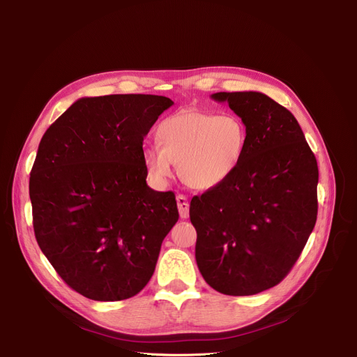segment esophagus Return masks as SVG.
I'll return each mask as SVG.
<instances>
[{
	"label": "esophagus",
	"mask_w": 357,
	"mask_h": 357,
	"mask_svg": "<svg viewBox=\"0 0 357 357\" xmlns=\"http://www.w3.org/2000/svg\"><path fill=\"white\" fill-rule=\"evenodd\" d=\"M177 207L181 219H188L189 218V201L185 195H177Z\"/></svg>",
	"instance_id": "esophagus-1"
}]
</instances>
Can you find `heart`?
<instances>
[{
    "label": "heart",
    "mask_w": 357,
    "mask_h": 357,
    "mask_svg": "<svg viewBox=\"0 0 357 357\" xmlns=\"http://www.w3.org/2000/svg\"><path fill=\"white\" fill-rule=\"evenodd\" d=\"M156 137L159 144L143 150L149 177L165 185L178 165L188 186L210 190L223 185L240 167L248 132L245 122L234 113L188 109L167 117Z\"/></svg>",
    "instance_id": "1"
}]
</instances>
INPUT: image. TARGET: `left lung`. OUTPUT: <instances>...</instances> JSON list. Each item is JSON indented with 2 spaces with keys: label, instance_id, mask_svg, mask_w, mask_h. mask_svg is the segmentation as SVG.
Returning a JSON list of instances; mask_svg holds the SVG:
<instances>
[{
  "label": "left lung",
  "instance_id": "1",
  "mask_svg": "<svg viewBox=\"0 0 357 357\" xmlns=\"http://www.w3.org/2000/svg\"><path fill=\"white\" fill-rule=\"evenodd\" d=\"M245 122L240 167L190 201L195 257L204 280L225 295H256L295 265L317 219L319 168L287 109L261 92H218Z\"/></svg>",
  "mask_w": 357,
  "mask_h": 357
}]
</instances>
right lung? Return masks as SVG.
Wrapping results in <instances>:
<instances>
[{
	"label": "right lung",
	"instance_id": "obj_1",
	"mask_svg": "<svg viewBox=\"0 0 357 357\" xmlns=\"http://www.w3.org/2000/svg\"><path fill=\"white\" fill-rule=\"evenodd\" d=\"M174 104L159 95L80 98L43 135L29 177L37 243L93 301L137 295L178 220L174 192L147 186L143 142Z\"/></svg>",
	"mask_w": 357,
	"mask_h": 357
}]
</instances>
